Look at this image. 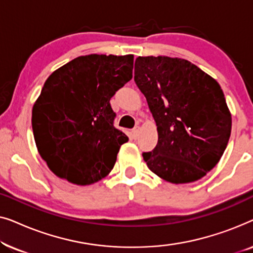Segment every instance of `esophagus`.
<instances>
[{
    "label": "esophagus",
    "instance_id": "esophagus-1",
    "mask_svg": "<svg viewBox=\"0 0 253 253\" xmlns=\"http://www.w3.org/2000/svg\"><path fill=\"white\" fill-rule=\"evenodd\" d=\"M139 130H140V126H136L132 129V132H133V136H134V138H137L138 137V134H139Z\"/></svg>",
    "mask_w": 253,
    "mask_h": 253
}]
</instances>
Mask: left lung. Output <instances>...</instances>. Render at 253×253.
<instances>
[{"mask_svg": "<svg viewBox=\"0 0 253 253\" xmlns=\"http://www.w3.org/2000/svg\"><path fill=\"white\" fill-rule=\"evenodd\" d=\"M134 83L157 123V146L143 153L147 167L175 184L204 177L220 161L231 132L217 82L183 58L139 56Z\"/></svg>", "mask_w": 253, "mask_h": 253, "instance_id": "8db88e82", "label": "left lung"}]
</instances>
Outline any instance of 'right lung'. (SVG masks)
<instances>
[{"label":"right lung","mask_w":253,"mask_h":253,"mask_svg":"<svg viewBox=\"0 0 253 253\" xmlns=\"http://www.w3.org/2000/svg\"><path fill=\"white\" fill-rule=\"evenodd\" d=\"M133 55L79 56L54 71L32 109L38 151L58 177L88 185L106 177L129 138L114 126L110 99L132 78Z\"/></svg>","instance_id":"obj_1"}]
</instances>
